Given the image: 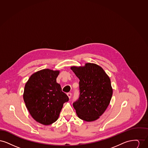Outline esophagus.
<instances>
[{
  "label": "esophagus",
  "instance_id": "esophagus-1",
  "mask_svg": "<svg viewBox=\"0 0 148 148\" xmlns=\"http://www.w3.org/2000/svg\"><path fill=\"white\" fill-rule=\"evenodd\" d=\"M71 92H68L67 93V95L68 96V97H69V98L70 99L71 98Z\"/></svg>",
  "mask_w": 148,
  "mask_h": 148
}]
</instances>
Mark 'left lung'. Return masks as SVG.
Masks as SVG:
<instances>
[{
  "label": "left lung",
  "mask_w": 148,
  "mask_h": 148,
  "mask_svg": "<svg viewBox=\"0 0 148 148\" xmlns=\"http://www.w3.org/2000/svg\"><path fill=\"white\" fill-rule=\"evenodd\" d=\"M71 69L80 82V96L73 103L77 116L86 121L98 119L109 106L113 95L110 79L96 64L73 66Z\"/></svg>",
  "instance_id": "obj_1"
}]
</instances>
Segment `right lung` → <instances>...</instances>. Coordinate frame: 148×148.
<instances>
[{
    "instance_id": "obj_1",
    "label": "right lung",
    "mask_w": 148,
    "mask_h": 148,
    "mask_svg": "<svg viewBox=\"0 0 148 148\" xmlns=\"http://www.w3.org/2000/svg\"><path fill=\"white\" fill-rule=\"evenodd\" d=\"M59 71L45 69L33 74L26 83L23 93L25 106L32 118L48 125L58 119L63 104L69 100L56 83Z\"/></svg>"
}]
</instances>
